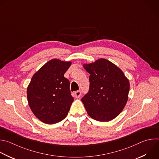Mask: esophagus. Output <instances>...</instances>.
<instances>
[{"label":"esophagus","mask_w":159,"mask_h":159,"mask_svg":"<svg viewBox=\"0 0 159 159\" xmlns=\"http://www.w3.org/2000/svg\"><path fill=\"white\" fill-rule=\"evenodd\" d=\"M81 93H82V92H81V91H80V90H77V91H76V92L74 93L75 98H79V97H80V96L81 95Z\"/></svg>","instance_id":"obj_1"}]
</instances>
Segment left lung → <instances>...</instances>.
<instances>
[{
  "label": "left lung",
  "mask_w": 159,
  "mask_h": 159,
  "mask_svg": "<svg viewBox=\"0 0 159 159\" xmlns=\"http://www.w3.org/2000/svg\"><path fill=\"white\" fill-rule=\"evenodd\" d=\"M83 67L90 74L89 90L82 98L88 115L100 122L113 120L127 103L130 89L128 79L120 69L105 59Z\"/></svg>",
  "instance_id": "8db88e82"
}]
</instances>
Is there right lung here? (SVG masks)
Returning <instances> with one entry per match:
<instances>
[{
    "label": "right lung",
    "mask_w": 159,
    "mask_h": 159,
    "mask_svg": "<svg viewBox=\"0 0 159 159\" xmlns=\"http://www.w3.org/2000/svg\"><path fill=\"white\" fill-rule=\"evenodd\" d=\"M71 64L57 59L49 61L34 74L27 87L29 107L45 124L58 123L68 114L74 98L64 74Z\"/></svg>",
    "instance_id": "1"
}]
</instances>
